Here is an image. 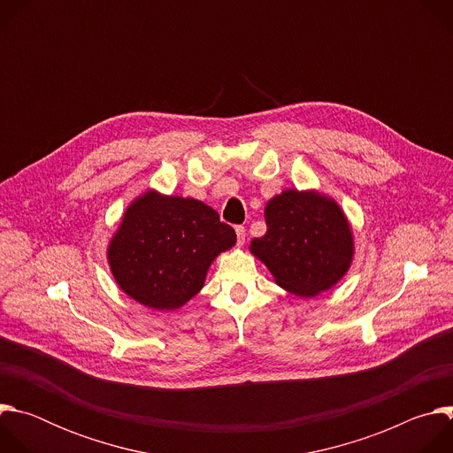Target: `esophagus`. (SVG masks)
Wrapping results in <instances>:
<instances>
[{
  "label": "esophagus",
  "instance_id": "obj_1",
  "mask_svg": "<svg viewBox=\"0 0 453 453\" xmlns=\"http://www.w3.org/2000/svg\"><path fill=\"white\" fill-rule=\"evenodd\" d=\"M234 233H236V243L243 245V242H245V227L243 226H234Z\"/></svg>",
  "mask_w": 453,
  "mask_h": 453
}]
</instances>
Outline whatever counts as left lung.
<instances>
[{
	"label": "left lung",
	"mask_w": 453,
	"mask_h": 453,
	"mask_svg": "<svg viewBox=\"0 0 453 453\" xmlns=\"http://www.w3.org/2000/svg\"><path fill=\"white\" fill-rule=\"evenodd\" d=\"M267 233L250 242L254 256L285 290L310 297L348 271L353 240L341 208L311 191L287 189L265 208Z\"/></svg>",
	"instance_id": "8db88e82"
}]
</instances>
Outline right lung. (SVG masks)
<instances>
[{
	"mask_svg": "<svg viewBox=\"0 0 453 453\" xmlns=\"http://www.w3.org/2000/svg\"><path fill=\"white\" fill-rule=\"evenodd\" d=\"M234 229L196 199L145 193L127 210L109 245L114 280L138 303L173 310L196 296Z\"/></svg>",
	"mask_w": 453,
	"mask_h": 453,
	"instance_id": "obj_1",
	"label": "right lung"
}]
</instances>
